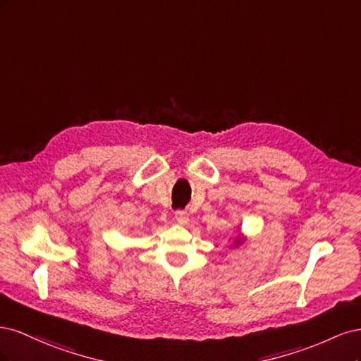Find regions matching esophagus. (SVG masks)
<instances>
[{"mask_svg":"<svg viewBox=\"0 0 361 361\" xmlns=\"http://www.w3.org/2000/svg\"><path fill=\"white\" fill-rule=\"evenodd\" d=\"M174 218H176V221L182 226L188 224V221H190V216L185 211H176V212H174Z\"/></svg>","mask_w":361,"mask_h":361,"instance_id":"obj_1","label":"esophagus"}]
</instances>
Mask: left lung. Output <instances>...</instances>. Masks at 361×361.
Segmentation results:
<instances>
[{"instance_id": "8db88e82", "label": "left lung", "mask_w": 361, "mask_h": 361, "mask_svg": "<svg viewBox=\"0 0 361 361\" xmlns=\"http://www.w3.org/2000/svg\"><path fill=\"white\" fill-rule=\"evenodd\" d=\"M245 241H247V238H245V235L239 231V233H238V236L233 239V244H232V248H239L241 245H244L245 244Z\"/></svg>"}]
</instances>
